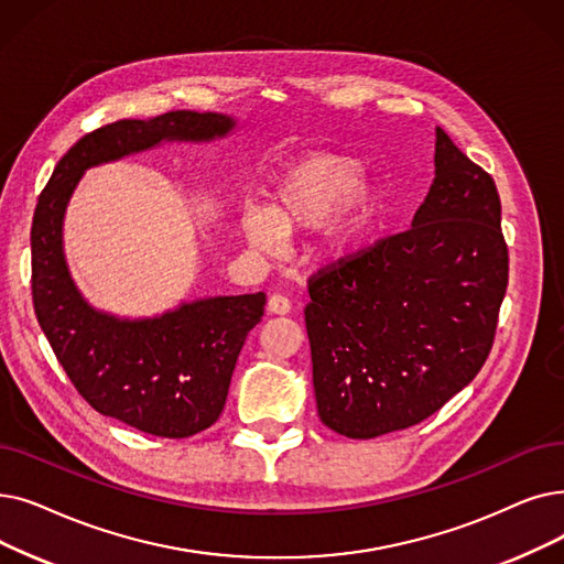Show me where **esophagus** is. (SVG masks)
I'll use <instances>...</instances> for the list:
<instances>
[{
    "instance_id": "obj_1",
    "label": "esophagus",
    "mask_w": 564,
    "mask_h": 564,
    "mask_svg": "<svg viewBox=\"0 0 564 564\" xmlns=\"http://www.w3.org/2000/svg\"><path fill=\"white\" fill-rule=\"evenodd\" d=\"M267 308H269V313L285 315V313H290V300L283 295H272L267 302Z\"/></svg>"
}]
</instances>
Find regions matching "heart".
Listing matches in <instances>:
<instances>
[{
  "label": "heart",
  "mask_w": 564,
  "mask_h": 564,
  "mask_svg": "<svg viewBox=\"0 0 564 564\" xmlns=\"http://www.w3.org/2000/svg\"><path fill=\"white\" fill-rule=\"evenodd\" d=\"M357 181V163L343 156H311L285 167L269 188L264 209L247 207L239 230L258 253L281 249V232H306L321 226L338 207L321 235L327 258H346L371 230L380 203L373 184Z\"/></svg>",
  "instance_id": "b5f03b06"
}]
</instances>
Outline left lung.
I'll list each match as a JSON object with an SVG mask.
<instances>
[{"mask_svg":"<svg viewBox=\"0 0 564 564\" xmlns=\"http://www.w3.org/2000/svg\"><path fill=\"white\" fill-rule=\"evenodd\" d=\"M509 281L494 177L435 129V180L412 228L308 279L317 414L369 440L429 420L494 348Z\"/></svg>","mask_w":564,"mask_h":564,"instance_id":"1","label":"left lung"}]
</instances>
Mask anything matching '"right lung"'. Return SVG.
<instances>
[{
  "mask_svg": "<svg viewBox=\"0 0 564 564\" xmlns=\"http://www.w3.org/2000/svg\"><path fill=\"white\" fill-rule=\"evenodd\" d=\"M232 127L226 115L193 110L112 121L62 156L34 212L32 302L57 361L96 412L159 437H191L218 420L243 340L264 315V292L182 304L150 321H117L94 311L73 285L62 218L87 167L161 140H212Z\"/></svg>",
  "mask_w": 564,
  "mask_h": 564,
  "instance_id": "obj_1",
  "label": "right lung"
}]
</instances>
